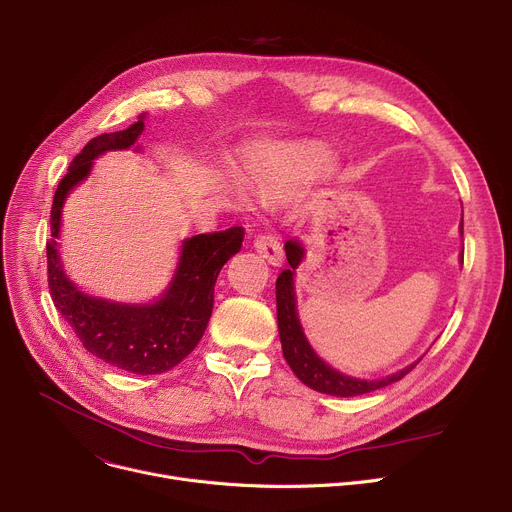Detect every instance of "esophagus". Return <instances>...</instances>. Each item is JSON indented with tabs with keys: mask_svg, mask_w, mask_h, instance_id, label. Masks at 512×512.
I'll return each instance as SVG.
<instances>
[{
	"mask_svg": "<svg viewBox=\"0 0 512 512\" xmlns=\"http://www.w3.org/2000/svg\"><path fill=\"white\" fill-rule=\"evenodd\" d=\"M253 247H255V251H257L261 257L267 259V263H271V265H282V261H284V251H282V245H280V241H278L276 236H271V234H259V236L255 238Z\"/></svg>",
	"mask_w": 512,
	"mask_h": 512,
	"instance_id": "34e87169",
	"label": "esophagus"
}]
</instances>
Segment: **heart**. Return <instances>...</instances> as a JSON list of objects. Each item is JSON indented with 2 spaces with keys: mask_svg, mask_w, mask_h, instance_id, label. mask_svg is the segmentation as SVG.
Returning a JSON list of instances; mask_svg holds the SVG:
<instances>
[{
  "mask_svg": "<svg viewBox=\"0 0 512 512\" xmlns=\"http://www.w3.org/2000/svg\"><path fill=\"white\" fill-rule=\"evenodd\" d=\"M331 166V154L319 144L263 146L245 156L241 175L265 199H284L315 181Z\"/></svg>",
  "mask_w": 512,
  "mask_h": 512,
  "instance_id": "b5f03b06",
  "label": "heart"
}]
</instances>
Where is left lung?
Listing matches in <instances>:
<instances>
[{"label":"left lung","mask_w":512,"mask_h":512,"mask_svg":"<svg viewBox=\"0 0 512 512\" xmlns=\"http://www.w3.org/2000/svg\"><path fill=\"white\" fill-rule=\"evenodd\" d=\"M463 228V224H461ZM286 257L290 267L284 269L276 280V302H278V329H280V342L282 352L292 368L296 377L306 385L319 393L335 395V397H356L370 391L383 389L391 383L401 381L407 372H412L414 366L420 362H414L407 368L389 374V377L381 381H364V379H352L346 374L333 370L329 364H325L306 342L304 331L298 321L296 313V296H294V269L300 265L304 257V249L298 241L286 243Z\"/></svg>","instance_id":"obj_1"}]
</instances>
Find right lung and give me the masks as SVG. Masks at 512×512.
Returning <instances> with one entry per match:
<instances>
[{
    "label": "right lung",
    "mask_w": 512,
    "mask_h": 512,
    "mask_svg": "<svg viewBox=\"0 0 512 512\" xmlns=\"http://www.w3.org/2000/svg\"><path fill=\"white\" fill-rule=\"evenodd\" d=\"M144 131V121L123 131L102 133L72 160L59 181L51 208V241L47 243V282L55 309L76 331L82 346L96 358L125 372L160 374L187 358L208 327L214 309V284L222 265L241 251L245 228L195 234L183 243L175 278L154 304H115L86 296L65 278L57 241L63 201L107 150H125Z\"/></svg>",
    "instance_id": "right-lung-1"
}]
</instances>
